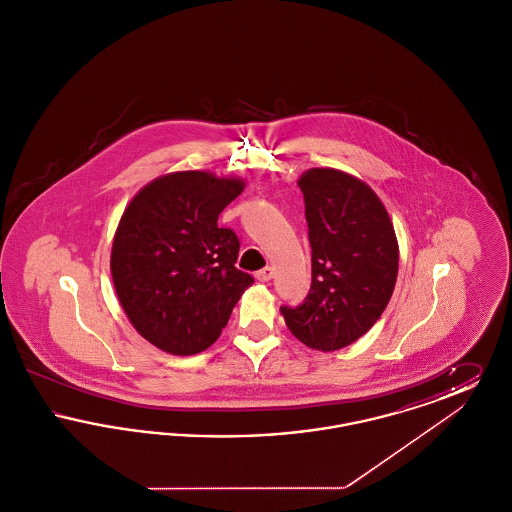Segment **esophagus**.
I'll list each match as a JSON object with an SVG mask.
<instances>
[{"label":"esophagus","instance_id":"34e87169","mask_svg":"<svg viewBox=\"0 0 512 512\" xmlns=\"http://www.w3.org/2000/svg\"><path fill=\"white\" fill-rule=\"evenodd\" d=\"M272 274H274V268L272 267H265L261 268V270H257L255 272V278L259 280V282H268L270 278H272Z\"/></svg>","mask_w":512,"mask_h":512}]
</instances>
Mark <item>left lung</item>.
Wrapping results in <instances>:
<instances>
[{
    "mask_svg": "<svg viewBox=\"0 0 512 512\" xmlns=\"http://www.w3.org/2000/svg\"><path fill=\"white\" fill-rule=\"evenodd\" d=\"M305 199L313 280L297 307H280L293 336L336 351L365 336L390 303L399 245L390 215L363 180L309 169L297 180Z\"/></svg>",
    "mask_w": 512,
    "mask_h": 512,
    "instance_id": "obj_1",
    "label": "left lung"
}]
</instances>
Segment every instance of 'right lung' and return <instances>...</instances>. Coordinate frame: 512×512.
Segmentation results:
<instances>
[{
	"label": "right lung",
	"instance_id": "obj_1",
	"mask_svg": "<svg viewBox=\"0 0 512 512\" xmlns=\"http://www.w3.org/2000/svg\"><path fill=\"white\" fill-rule=\"evenodd\" d=\"M244 188L240 178L171 172L124 209L111 276L126 317L155 347L172 355L205 351L253 284L251 274L236 268V232L217 224Z\"/></svg>",
	"mask_w": 512,
	"mask_h": 512
}]
</instances>
